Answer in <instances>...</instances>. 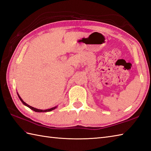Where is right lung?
<instances>
[{"label": "right lung", "mask_w": 151, "mask_h": 151, "mask_svg": "<svg viewBox=\"0 0 151 151\" xmlns=\"http://www.w3.org/2000/svg\"><path fill=\"white\" fill-rule=\"evenodd\" d=\"M17 95H18V97H19V99H20L21 101L22 102V104L26 106H27V107H28L29 108H30L31 110H34V111H36V112H47V111H52V110H54V109H56V108L58 107V106H55V107L51 108H50V109H47V110H40V109H37V108H34V107H32V106H31L27 104L26 103V102H24L23 101H22V99L21 98L20 96H19L18 93H17Z\"/></svg>", "instance_id": "add662e5"}]
</instances>
